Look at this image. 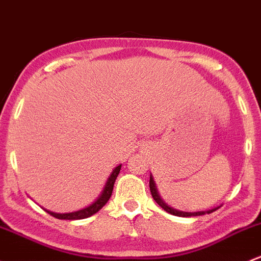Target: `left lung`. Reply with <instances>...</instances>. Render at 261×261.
<instances>
[{
	"instance_id": "obj_1",
	"label": "left lung",
	"mask_w": 261,
	"mask_h": 261,
	"mask_svg": "<svg viewBox=\"0 0 261 261\" xmlns=\"http://www.w3.org/2000/svg\"><path fill=\"white\" fill-rule=\"evenodd\" d=\"M150 191H151V195L153 197V200H155V201L158 202V204L160 205L164 210L167 211V213L172 214V215H175V216H182V218H188V216H200V215H204V214H206V213L210 214V213H213V211L216 210V209H213V210H207V211H199V213H184V211L175 210V209H172V207L167 206L165 202L160 199V196H159L158 190H156L155 182H153V180H152V176H150Z\"/></svg>"
}]
</instances>
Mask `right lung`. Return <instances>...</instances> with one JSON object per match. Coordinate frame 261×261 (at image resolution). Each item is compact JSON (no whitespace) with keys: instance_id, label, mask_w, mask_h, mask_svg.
Segmentation results:
<instances>
[{"instance_id":"obj_1","label":"right lung","mask_w":261,"mask_h":261,"mask_svg":"<svg viewBox=\"0 0 261 261\" xmlns=\"http://www.w3.org/2000/svg\"><path fill=\"white\" fill-rule=\"evenodd\" d=\"M120 170H121V165L115 167V170L111 172V175H110V177L108 179V182H106L105 189H103L101 196L96 200L94 204L90 205V206L85 207V209H82V210L75 211V213L56 214V213H51V211H47V213L50 214V215L54 216V218L61 219V220H80V219L90 218V216L97 213V211L100 210L101 207H102L103 205L109 201V199L111 197L112 190H114L115 181H116V177L119 176V174H120Z\"/></svg>"}]
</instances>
